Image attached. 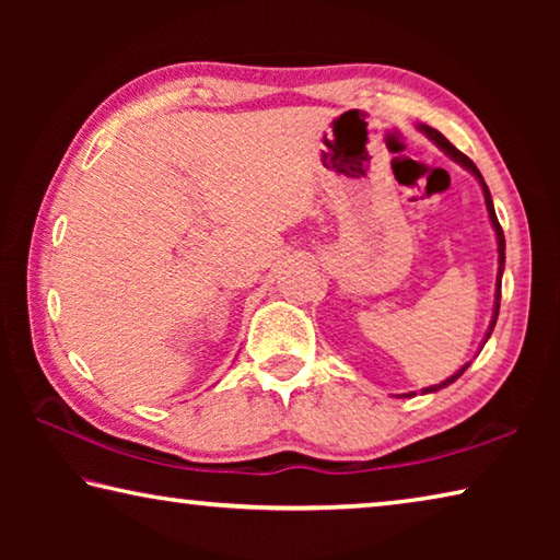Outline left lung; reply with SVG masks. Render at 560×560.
Instances as JSON below:
<instances>
[{
  "label": "left lung",
  "instance_id": "1",
  "mask_svg": "<svg viewBox=\"0 0 560 560\" xmlns=\"http://www.w3.org/2000/svg\"><path fill=\"white\" fill-rule=\"evenodd\" d=\"M420 128L424 136H428L434 145H438L440 150H444V153H447L454 163L457 165H462L464 170H469V173L479 179V185H481V192H485V202H487V212H489V220H491V226H494V232H497V252H499V271H497V291H494V314H491V320H489V328H487V336H485V340H481V348H485V343L489 340V336H491V330H494V326H497V318H499V301H501V273H504V259H506V254H504V249H506V242H504V232H501V224H499V220H497V212H494V202H491V195H489V187H487V183H485V177H481V173L477 170V165L471 163V160L464 155V153H459L457 148H454L447 138L442 136L440 130H434V128H430V126H417ZM469 368V363L467 365H462L457 373H454L452 377H447V381H442L440 385H430V387H422V395H428V393H438V390H442V387H447V385H452L454 381H457V377L467 371ZM415 393H407V395H402V397H412Z\"/></svg>",
  "mask_w": 560,
  "mask_h": 560
}]
</instances>
